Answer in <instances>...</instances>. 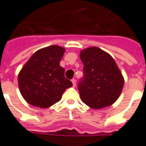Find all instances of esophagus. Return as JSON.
I'll return each mask as SVG.
<instances>
[{
	"mask_svg": "<svg viewBox=\"0 0 146 146\" xmlns=\"http://www.w3.org/2000/svg\"><path fill=\"white\" fill-rule=\"evenodd\" d=\"M71 81H72V83H73V87H75V86H76V80L73 79V80H71Z\"/></svg>",
	"mask_w": 146,
	"mask_h": 146,
	"instance_id": "1",
	"label": "esophagus"
}]
</instances>
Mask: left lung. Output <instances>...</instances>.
I'll list each match as a JSON object with an SVG mask.
<instances>
[{
  "instance_id": "obj_1",
  "label": "left lung",
  "mask_w": 146,
  "mask_h": 146,
  "mask_svg": "<svg viewBox=\"0 0 146 146\" xmlns=\"http://www.w3.org/2000/svg\"><path fill=\"white\" fill-rule=\"evenodd\" d=\"M80 57L84 73L78 85L82 102L95 110L112 106L119 97L124 84L114 58L97 47L83 49Z\"/></svg>"
}]
</instances>
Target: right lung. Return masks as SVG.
<instances>
[{"mask_svg": "<svg viewBox=\"0 0 146 146\" xmlns=\"http://www.w3.org/2000/svg\"><path fill=\"white\" fill-rule=\"evenodd\" d=\"M65 48L51 45L36 51L18 76L19 88L29 104L45 109L60 101L66 89L73 86L60 66Z\"/></svg>", "mask_w": 146, "mask_h": 146, "instance_id": "obj_1", "label": "right lung"}]
</instances>
